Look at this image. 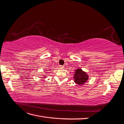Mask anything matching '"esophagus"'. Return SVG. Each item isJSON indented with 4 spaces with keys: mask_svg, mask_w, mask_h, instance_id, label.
<instances>
[{
    "mask_svg": "<svg viewBox=\"0 0 124 124\" xmlns=\"http://www.w3.org/2000/svg\"><path fill=\"white\" fill-rule=\"evenodd\" d=\"M59 68H61V69H63V68H64V66L61 65V66H59Z\"/></svg>",
    "mask_w": 124,
    "mask_h": 124,
    "instance_id": "34e87169",
    "label": "esophagus"
}]
</instances>
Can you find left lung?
Here are the masks:
<instances>
[{
	"label": "left lung",
	"instance_id": "obj_1",
	"mask_svg": "<svg viewBox=\"0 0 124 124\" xmlns=\"http://www.w3.org/2000/svg\"><path fill=\"white\" fill-rule=\"evenodd\" d=\"M88 75L85 71L82 70L81 69H77L74 74L73 78L74 82L76 84L82 85L87 81L89 79Z\"/></svg>",
	"mask_w": 124,
	"mask_h": 124
}]
</instances>
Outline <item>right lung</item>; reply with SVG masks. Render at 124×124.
<instances>
[{
    "mask_svg": "<svg viewBox=\"0 0 124 124\" xmlns=\"http://www.w3.org/2000/svg\"><path fill=\"white\" fill-rule=\"evenodd\" d=\"M46 76H43V78H46Z\"/></svg>",
    "mask_w": 124,
    "mask_h": 124,
    "instance_id": "add662e5",
    "label": "right lung"
}]
</instances>
